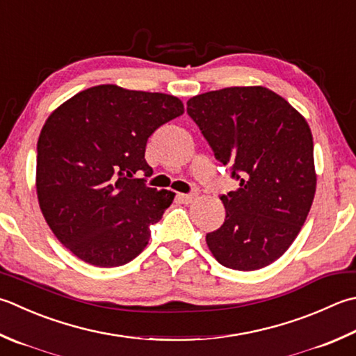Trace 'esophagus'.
I'll return each instance as SVG.
<instances>
[{"instance_id": "1", "label": "esophagus", "mask_w": 356, "mask_h": 356, "mask_svg": "<svg viewBox=\"0 0 356 356\" xmlns=\"http://www.w3.org/2000/svg\"><path fill=\"white\" fill-rule=\"evenodd\" d=\"M179 199L182 200L184 204H193V202L197 199V193H191V194H179Z\"/></svg>"}]
</instances>
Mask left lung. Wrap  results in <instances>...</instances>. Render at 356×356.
I'll list each match as a JSON object with an SVG mask.
<instances>
[{"label":"left lung","instance_id":"1","mask_svg":"<svg viewBox=\"0 0 356 356\" xmlns=\"http://www.w3.org/2000/svg\"><path fill=\"white\" fill-rule=\"evenodd\" d=\"M186 113L239 188L220 196L225 222L207 234L224 267L253 271L287 252L316 191L313 137L305 118L273 90L234 86L193 97Z\"/></svg>","mask_w":356,"mask_h":356}]
</instances>
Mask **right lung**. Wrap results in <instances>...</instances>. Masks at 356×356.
Returning <instances> with one entry per match:
<instances>
[{
	"label": "right lung",
	"instance_id": "right-lung-1",
	"mask_svg": "<svg viewBox=\"0 0 356 356\" xmlns=\"http://www.w3.org/2000/svg\"><path fill=\"white\" fill-rule=\"evenodd\" d=\"M177 97L100 85L47 117L37 143V196L52 233L79 259L120 267L143 252L174 194L134 174L159 127L184 114Z\"/></svg>",
	"mask_w": 356,
	"mask_h": 356
}]
</instances>
